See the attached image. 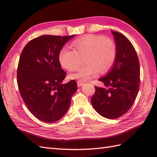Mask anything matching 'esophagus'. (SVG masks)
<instances>
[{"label": "esophagus", "mask_w": 157, "mask_h": 157, "mask_svg": "<svg viewBox=\"0 0 157 157\" xmlns=\"http://www.w3.org/2000/svg\"><path fill=\"white\" fill-rule=\"evenodd\" d=\"M84 85V82L82 81H77V86H81Z\"/></svg>", "instance_id": "1"}]
</instances>
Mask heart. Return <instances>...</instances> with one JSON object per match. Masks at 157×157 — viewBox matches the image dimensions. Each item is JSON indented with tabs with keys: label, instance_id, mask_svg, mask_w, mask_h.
Wrapping results in <instances>:
<instances>
[{
	"label": "heart",
	"instance_id": "1",
	"mask_svg": "<svg viewBox=\"0 0 157 157\" xmlns=\"http://www.w3.org/2000/svg\"><path fill=\"white\" fill-rule=\"evenodd\" d=\"M75 50L64 47L59 53L60 63L68 71H74L81 65L85 58V64L71 78L88 80L100 72H108L115 63L117 56L116 44L102 35L89 34L75 40Z\"/></svg>",
	"mask_w": 157,
	"mask_h": 157
}]
</instances>
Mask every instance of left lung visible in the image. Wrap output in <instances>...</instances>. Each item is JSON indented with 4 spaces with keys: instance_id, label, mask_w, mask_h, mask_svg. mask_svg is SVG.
Returning <instances> with one entry per match:
<instances>
[{
    "instance_id": "1",
    "label": "left lung",
    "mask_w": 157,
    "mask_h": 157,
    "mask_svg": "<svg viewBox=\"0 0 157 157\" xmlns=\"http://www.w3.org/2000/svg\"><path fill=\"white\" fill-rule=\"evenodd\" d=\"M117 49L115 63L98 79L105 86H95L91 102L101 116L114 119L123 115L135 102L140 86V65L135 48L123 34L112 30Z\"/></svg>"
}]
</instances>
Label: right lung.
<instances>
[{"label":"right lung","instance_id":"right-lung-1","mask_svg":"<svg viewBox=\"0 0 157 157\" xmlns=\"http://www.w3.org/2000/svg\"><path fill=\"white\" fill-rule=\"evenodd\" d=\"M74 36L43 35L26 44L19 59L17 84L25 105L38 119L52 123L69 108L77 90L74 80L62 84L66 72L61 68L59 53Z\"/></svg>","mask_w":157,"mask_h":157}]
</instances>
